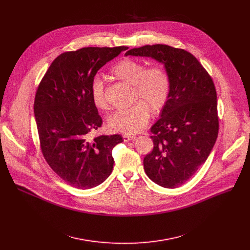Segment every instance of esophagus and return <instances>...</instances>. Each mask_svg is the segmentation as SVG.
Listing matches in <instances>:
<instances>
[{
  "label": "esophagus",
  "instance_id": "1",
  "mask_svg": "<svg viewBox=\"0 0 250 250\" xmlns=\"http://www.w3.org/2000/svg\"><path fill=\"white\" fill-rule=\"evenodd\" d=\"M123 137H124V140L125 142H128V141L133 140L135 138V135H133V134H124Z\"/></svg>",
  "mask_w": 250,
  "mask_h": 250
}]
</instances>
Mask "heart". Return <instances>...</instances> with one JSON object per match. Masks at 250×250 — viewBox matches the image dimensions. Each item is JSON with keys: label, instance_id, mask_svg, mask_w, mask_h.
<instances>
[{"label": "heart", "instance_id": "heart-1", "mask_svg": "<svg viewBox=\"0 0 250 250\" xmlns=\"http://www.w3.org/2000/svg\"><path fill=\"white\" fill-rule=\"evenodd\" d=\"M118 78L133 86V97L137 100L128 108L116 111L108 120L111 130L131 134L144 129L153 111H160L166 104L171 91V81L167 71L159 64L145 67L133 59H123L112 69ZM90 94L94 104L100 110L108 109L102 78L95 75L90 82Z\"/></svg>", "mask_w": 250, "mask_h": 250}]
</instances>
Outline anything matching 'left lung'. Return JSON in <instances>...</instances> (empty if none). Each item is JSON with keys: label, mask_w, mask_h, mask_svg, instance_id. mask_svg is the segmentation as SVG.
I'll return each instance as SVG.
<instances>
[{"label": "left lung", "mask_w": 250, "mask_h": 250, "mask_svg": "<svg viewBox=\"0 0 250 250\" xmlns=\"http://www.w3.org/2000/svg\"><path fill=\"white\" fill-rule=\"evenodd\" d=\"M125 55L151 57L170 77L169 99L151 126L153 149L144 159L149 179L164 188L183 185L205 163L219 133L211 77L190 52L165 44L132 48Z\"/></svg>", "instance_id": "left-lung-1"}]
</instances>
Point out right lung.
I'll return each instance as SVG.
<instances>
[{"label": "right lung", "mask_w": 250, "mask_h": 250, "mask_svg": "<svg viewBox=\"0 0 250 250\" xmlns=\"http://www.w3.org/2000/svg\"><path fill=\"white\" fill-rule=\"evenodd\" d=\"M127 46L84 47L56 57L37 90L33 111L42 152L51 169L77 189H91L108 178L120 134L91 137L102 125L90 94L98 70Z\"/></svg>", "instance_id": "right-lung-1"}]
</instances>
